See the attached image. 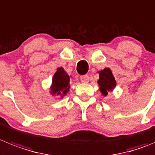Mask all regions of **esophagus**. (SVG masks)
<instances>
[{
  "instance_id": "1",
  "label": "esophagus",
  "mask_w": 155,
  "mask_h": 155,
  "mask_svg": "<svg viewBox=\"0 0 155 155\" xmlns=\"http://www.w3.org/2000/svg\"><path fill=\"white\" fill-rule=\"evenodd\" d=\"M81 81L82 83H88L89 82V76L88 75H83V76L81 77Z\"/></svg>"
}]
</instances>
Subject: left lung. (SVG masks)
<instances>
[{"mask_svg":"<svg viewBox=\"0 0 155 155\" xmlns=\"http://www.w3.org/2000/svg\"><path fill=\"white\" fill-rule=\"evenodd\" d=\"M99 80L97 84L101 94L106 97L109 92H111L116 87V81L111 70L108 68H105L104 70L99 71Z\"/></svg>","mask_w":155,"mask_h":155,"instance_id":"obj_1","label":"left lung"}]
</instances>
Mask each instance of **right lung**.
I'll return each mask as SVG.
<instances>
[{
  "mask_svg": "<svg viewBox=\"0 0 155 155\" xmlns=\"http://www.w3.org/2000/svg\"><path fill=\"white\" fill-rule=\"evenodd\" d=\"M71 78V76H69L63 68H58L52 78L50 94L52 96H58V98H63L69 91Z\"/></svg>",
  "mask_w": 155,
  "mask_h": 155,
  "instance_id": "1",
  "label": "right lung"
}]
</instances>
